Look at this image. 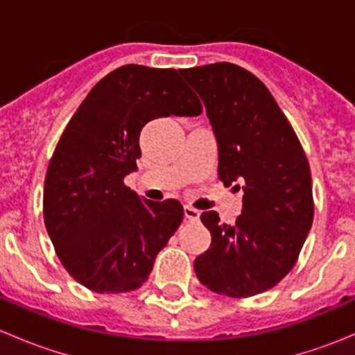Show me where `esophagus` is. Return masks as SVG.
Listing matches in <instances>:
<instances>
[{"label":"esophagus","instance_id":"obj_1","mask_svg":"<svg viewBox=\"0 0 355 355\" xmlns=\"http://www.w3.org/2000/svg\"><path fill=\"white\" fill-rule=\"evenodd\" d=\"M184 214H185V218H187L189 221H198L199 220V211L194 209V207H191V206L184 207Z\"/></svg>","mask_w":355,"mask_h":355}]
</instances>
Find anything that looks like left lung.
<instances>
[{
  "mask_svg": "<svg viewBox=\"0 0 355 355\" xmlns=\"http://www.w3.org/2000/svg\"><path fill=\"white\" fill-rule=\"evenodd\" d=\"M204 101L218 141V177L241 182L244 207L235 225L200 214L211 245L196 257L199 282L223 295L252 297L295 266L314 218L309 161L266 85L234 63L180 70ZM234 189H241L235 185Z\"/></svg>",
  "mask_w": 355,
  "mask_h": 355,
  "instance_id": "obj_1",
  "label": "left lung"
}]
</instances>
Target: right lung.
Returning <instances> with one entry per match:
<instances>
[{
	"mask_svg": "<svg viewBox=\"0 0 355 355\" xmlns=\"http://www.w3.org/2000/svg\"><path fill=\"white\" fill-rule=\"evenodd\" d=\"M200 113L173 68L123 65L89 91L56 144L42 196L46 230L73 280L98 293L130 292L148 280L184 207L141 199L123 180L137 168L148 121Z\"/></svg>",
	"mask_w": 355,
	"mask_h": 355,
	"instance_id": "1",
	"label": "right lung"
}]
</instances>
